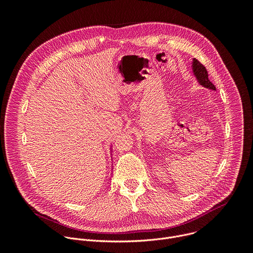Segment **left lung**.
I'll return each mask as SVG.
<instances>
[{
	"instance_id": "left-lung-1",
	"label": "left lung",
	"mask_w": 253,
	"mask_h": 253,
	"mask_svg": "<svg viewBox=\"0 0 253 253\" xmlns=\"http://www.w3.org/2000/svg\"><path fill=\"white\" fill-rule=\"evenodd\" d=\"M192 70H193L194 76L196 77L198 83L201 86L216 91L215 86L208 79V72L206 68L197 59H193L192 61Z\"/></svg>"
}]
</instances>
